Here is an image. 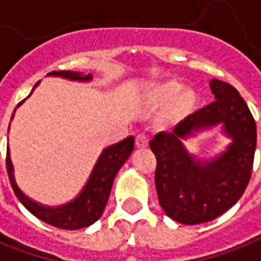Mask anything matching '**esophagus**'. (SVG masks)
<instances>
[{
    "label": "esophagus",
    "instance_id": "34e87169",
    "mask_svg": "<svg viewBox=\"0 0 261 261\" xmlns=\"http://www.w3.org/2000/svg\"><path fill=\"white\" fill-rule=\"evenodd\" d=\"M136 145H137L138 148H145L147 145H148V138L145 134H138L137 137H136Z\"/></svg>",
    "mask_w": 261,
    "mask_h": 261
}]
</instances>
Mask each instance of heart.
<instances>
[{
    "mask_svg": "<svg viewBox=\"0 0 261 261\" xmlns=\"http://www.w3.org/2000/svg\"><path fill=\"white\" fill-rule=\"evenodd\" d=\"M145 98L153 107L166 106L161 118L168 124L178 123L190 116L197 104L196 91L191 88H182V84L177 80H166L154 84Z\"/></svg>",
    "mask_w": 261,
    "mask_h": 261,
    "instance_id": "obj_1",
    "label": "heart"
}]
</instances>
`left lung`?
Masks as SVG:
<instances>
[{
    "instance_id": "obj_1",
    "label": "left lung",
    "mask_w": 261,
    "mask_h": 261,
    "mask_svg": "<svg viewBox=\"0 0 261 261\" xmlns=\"http://www.w3.org/2000/svg\"><path fill=\"white\" fill-rule=\"evenodd\" d=\"M212 104L177 124L173 133H159L150 141L157 159L155 189L163 210L182 224L212 221L242 197L251 177L256 151V121L234 87L212 80ZM223 124L233 143L212 162H198L181 141L194 130Z\"/></svg>"
}]
</instances>
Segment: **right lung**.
<instances>
[{
	"label": "right lung",
	"mask_w": 261,
	"mask_h": 261,
	"mask_svg": "<svg viewBox=\"0 0 261 261\" xmlns=\"http://www.w3.org/2000/svg\"><path fill=\"white\" fill-rule=\"evenodd\" d=\"M48 75H58V77L74 80V81H88L93 79L91 74L83 75L81 72H75V71H57V72L53 71ZM37 84L34 86V88L37 87ZM133 148H134L133 136L106 148L100 155L97 164L94 166L93 173L90 175L86 187L80 193L79 197L61 207H45V205L38 204L19 190L14 178V168H12L8 148H7L5 164H7V173L10 177L12 190L28 212L33 213L37 219L42 220L44 223H48L54 227L64 228V230H79V228L88 227L90 224L95 223L101 217L107 204L108 197H110V193H111L113 181L116 178L118 170L130 157Z\"/></svg>",
	"instance_id": "obj_1"
}]
</instances>
